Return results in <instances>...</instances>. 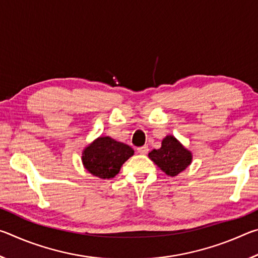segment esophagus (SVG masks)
<instances>
[{"mask_svg": "<svg viewBox=\"0 0 258 258\" xmlns=\"http://www.w3.org/2000/svg\"><path fill=\"white\" fill-rule=\"evenodd\" d=\"M148 151H149V148H148V146H143V147L138 148V152L140 155H147Z\"/></svg>", "mask_w": 258, "mask_h": 258, "instance_id": "1", "label": "esophagus"}]
</instances>
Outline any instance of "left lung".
<instances>
[{"label": "left lung", "mask_w": 258, "mask_h": 258, "mask_svg": "<svg viewBox=\"0 0 258 258\" xmlns=\"http://www.w3.org/2000/svg\"><path fill=\"white\" fill-rule=\"evenodd\" d=\"M148 156L169 176L178 175L192 163V152L172 134L166 135L159 149H154Z\"/></svg>", "instance_id": "obj_1"}]
</instances>
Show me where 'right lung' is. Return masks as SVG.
I'll use <instances>...</instances> for the list:
<instances>
[{
	"instance_id": "add662e5",
	"label": "right lung",
	"mask_w": 258,
	"mask_h": 258,
	"mask_svg": "<svg viewBox=\"0 0 258 258\" xmlns=\"http://www.w3.org/2000/svg\"><path fill=\"white\" fill-rule=\"evenodd\" d=\"M134 150L110 137H99L82 151V163L92 175L108 180L119 173L120 167Z\"/></svg>"
}]
</instances>
